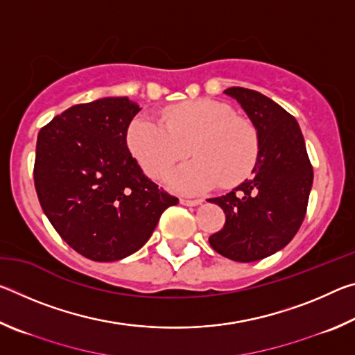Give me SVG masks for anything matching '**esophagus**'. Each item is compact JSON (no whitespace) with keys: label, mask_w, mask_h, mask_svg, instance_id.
<instances>
[{"label":"esophagus","mask_w":355,"mask_h":355,"mask_svg":"<svg viewBox=\"0 0 355 355\" xmlns=\"http://www.w3.org/2000/svg\"><path fill=\"white\" fill-rule=\"evenodd\" d=\"M180 203L184 207H197V205H200L202 200L200 199H180Z\"/></svg>","instance_id":"1"}]
</instances>
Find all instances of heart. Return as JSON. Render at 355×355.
Here are the masks:
<instances>
[{
  "label": "heart",
  "instance_id": "obj_1",
  "mask_svg": "<svg viewBox=\"0 0 355 355\" xmlns=\"http://www.w3.org/2000/svg\"><path fill=\"white\" fill-rule=\"evenodd\" d=\"M164 125L147 116L131 122L127 144L146 175L164 178L186 153L192 161L171 173L169 184L183 194H200L220 184L230 188L254 171L260 152L258 131L230 106L199 98L171 106Z\"/></svg>",
  "mask_w": 355,
  "mask_h": 355
}]
</instances>
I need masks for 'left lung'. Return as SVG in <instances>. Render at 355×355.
<instances>
[{
	"label": "left lung",
	"instance_id": "left-lung-1",
	"mask_svg": "<svg viewBox=\"0 0 355 355\" xmlns=\"http://www.w3.org/2000/svg\"><path fill=\"white\" fill-rule=\"evenodd\" d=\"M258 131L260 152L252 177L225 196L208 199L225 213V225L209 236L211 248L233 261L250 263L275 254L296 235L313 184L297 120L266 95L230 87Z\"/></svg>",
	"mask_w": 355,
	"mask_h": 355
}]
</instances>
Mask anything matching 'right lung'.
Returning <instances> with one entry per match:
<instances>
[{"instance_id":"add662e5","label":"right lung","mask_w":355,"mask_h":355,"mask_svg":"<svg viewBox=\"0 0 355 355\" xmlns=\"http://www.w3.org/2000/svg\"><path fill=\"white\" fill-rule=\"evenodd\" d=\"M141 107L128 97L75 105L39 131L34 184L55 230L78 254L117 261L139 250L178 199L144 175L127 146Z\"/></svg>"}]
</instances>
